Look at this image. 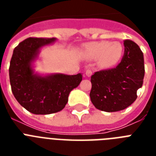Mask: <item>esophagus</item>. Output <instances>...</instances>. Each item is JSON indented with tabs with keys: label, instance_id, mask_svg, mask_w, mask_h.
Wrapping results in <instances>:
<instances>
[{
	"label": "esophagus",
	"instance_id": "obj_1",
	"mask_svg": "<svg viewBox=\"0 0 156 156\" xmlns=\"http://www.w3.org/2000/svg\"><path fill=\"white\" fill-rule=\"evenodd\" d=\"M85 74L87 77H88V78H89V77H90V76H91V74H92V71L90 70V69H87V70H86Z\"/></svg>",
	"mask_w": 156,
	"mask_h": 156
}]
</instances>
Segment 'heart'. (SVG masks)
<instances>
[{
  "label": "heart",
  "mask_w": 156,
  "mask_h": 156,
  "mask_svg": "<svg viewBox=\"0 0 156 156\" xmlns=\"http://www.w3.org/2000/svg\"><path fill=\"white\" fill-rule=\"evenodd\" d=\"M83 53L91 60L99 59L100 66L110 69L120 62L124 54V47L118 41H96L86 44L83 46Z\"/></svg>",
  "instance_id": "b5f03b06"
}]
</instances>
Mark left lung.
Listing matches in <instances>:
<instances>
[{"label": "left lung", "mask_w": 156, "mask_h": 156, "mask_svg": "<svg viewBox=\"0 0 156 156\" xmlns=\"http://www.w3.org/2000/svg\"><path fill=\"white\" fill-rule=\"evenodd\" d=\"M125 52L116 68L95 72L90 78V100L99 110L112 112L128 108L137 99L145 73L143 53L137 44L125 40Z\"/></svg>", "instance_id": "left-lung-1"}]
</instances>
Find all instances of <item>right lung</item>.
I'll list each match as a JSON object with an SVG mask.
<instances>
[{"instance_id":"1","label":"right lung","mask_w":156,"mask_h":156,"mask_svg":"<svg viewBox=\"0 0 156 156\" xmlns=\"http://www.w3.org/2000/svg\"><path fill=\"white\" fill-rule=\"evenodd\" d=\"M55 41L56 38H28L13 49L9 69L12 92L17 101L33 114L47 115L61 111L71 90L83 80L81 73L42 74L35 70L41 49Z\"/></svg>"}]
</instances>
